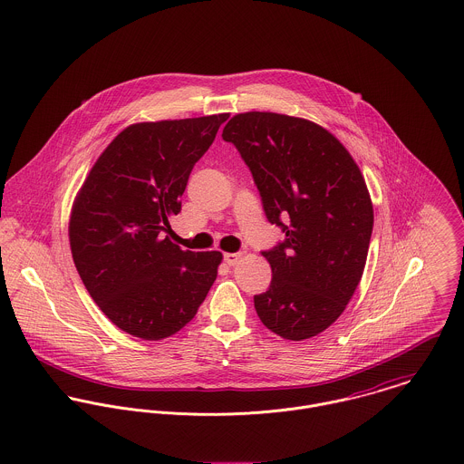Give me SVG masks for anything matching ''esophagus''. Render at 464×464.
I'll use <instances>...</instances> for the list:
<instances>
[{
    "mask_svg": "<svg viewBox=\"0 0 464 464\" xmlns=\"http://www.w3.org/2000/svg\"><path fill=\"white\" fill-rule=\"evenodd\" d=\"M223 259H225V263L228 266H236L241 259H243V254H239V252H236V254H225L223 256Z\"/></svg>",
    "mask_w": 464,
    "mask_h": 464,
    "instance_id": "34e87169",
    "label": "esophagus"
}]
</instances>
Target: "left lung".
I'll return each mask as SVG.
<instances>
[{
    "mask_svg": "<svg viewBox=\"0 0 464 464\" xmlns=\"http://www.w3.org/2000/svg\"><path fill=\"white\" fill-rule=\"evenodd\" d=\"M221 137L252 171L266 218L285 234L263 252L271 284L257 316L284 339L329 329L353 296L368 257L373 205L359 166L324 127L275 112L234 116Z\"/></svg>",
    "mask_w": 464,
    "mask_h": 464,
    "instance_id": "8db88e82",
    "label": "left lung"
}]
</instances>
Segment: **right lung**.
I'll return each mask as SVG.
<instances>
[{
	"label": "right lung",
	"mask_w": 464,
	"mask_h": 464,
	"mask_svg": "<svg viewBox=\"0 0 464 464\" xmlns=\"http://www.w3.org/2000/svg\"><path fill=\"white\" fill-rule=\"evenodd\" d=\"M228 114L135 123L100 155L69 219L78 275L121 331L159 341L184 329L218 276L221 252L171 243L195 164Z\"/></svg>",
	"instance_id": "obj_1"
}]
</instances>
